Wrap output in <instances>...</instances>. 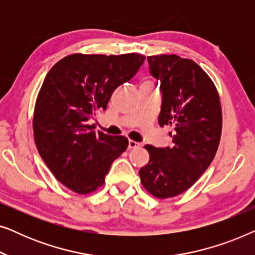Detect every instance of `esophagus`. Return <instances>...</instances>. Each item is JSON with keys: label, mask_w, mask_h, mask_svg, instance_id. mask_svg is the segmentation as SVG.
I'll list each match as a JSON object with an SVG mask.
<instances>
[{"label": "esophagus", "mask_w": 255, "mask_h": 255, "mask_svg": "<svg viewBox=\"0 0 255 255\" xmlns=\"http://www.w3.org/2000/svg\"><path fill=\"white\" fill-rule=\"evenodd\" d=\"M139 147V142L134 141V140H128V148H137Z\"/></svg>", "instance_id": "34e87169"}]
</instances>
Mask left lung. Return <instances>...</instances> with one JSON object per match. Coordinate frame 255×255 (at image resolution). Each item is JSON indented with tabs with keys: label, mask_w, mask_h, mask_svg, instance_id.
Returning <instances> with one entry per match:
<instances>
[{
	"label": "left lung",
	"mask_w": 255,
	"mask_h": 255,
	"mask_svg": "<svg viewBox=\"0 0 255 255\" xmlns=\"http://www.w3.org/2000/svg\"><path fill=\"white\" fill-rule=\"evenodd\" d=\"M147 61L160 81L159 125L173 128V145H146L149 161L139 176L149 194L168 198L189 189L210 166L221 140L222 108L214 82L195 61L175 54L151 55Z\"/></svg>",
	"instance_id": "1"
}]
</instances>
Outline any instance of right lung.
I'll list each match as a JSON object with an SVG mask.
<instances>
[{"mask_svg":"<svg viewBox=\"0 0 255 255\" xmlns=\"http://www.w3.org/2000/svg\"><path fill=\"white\" fill-rule=\"evenodd\" d=\"M144 60L138 53L72 54L45 76L34 107V142L55 179L75 193L102 186L111 163L127 149V138L96 133L88 122L107 109L114 90L133 78Z\"/></svg>","mask_w":255,"mask_h":255,"instance_id":"obj_1","label":"right lung"}]
</instances>
